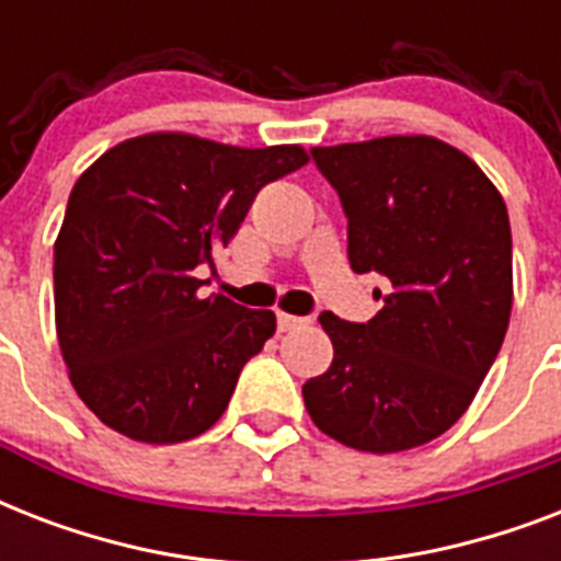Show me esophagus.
Returning <instances> with one entry per match:
<instances>
[{
  "label": "esophagus",
  "mask_w": 561,
  "mask_h": 561,
  "mask_svg": "<svg viewBox=\"0 0 561 561\" xmlns=\"http://www.w3.org/2000/svg\"><path fill=\"white\" fill-rule=\"evenodd\" d=\"M276 325H279V332H294V329H299V325H306V317L285 314V311H279V314H276Z\"/></svg>",
  "instance_id": "1"
}]
</instances>
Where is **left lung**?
<instances>
[{"mask_svg": "<svg viewBox=\"0 0 561 561\" xmlns=\"http://www.w3.org/2000/svg\"><path fill=\"white\" fill-rule=\"evenodd\" d=\"M350 218V264L390 290L369 323L320 314L332 367L302 383L311 422L355 451L396 454L469 410L513 311L506 203L471 157L436 136L314 148Z\"/></svg>", "mask_w": 561, "mask_h": 561, "instance_id": "8db88e82", "label": "left lung"}]
</instances>
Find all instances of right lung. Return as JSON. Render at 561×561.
Segmentation results:
<instances>
[{
    "label": "right lung",
    "instance_id": "obj_1",
    "mask_svg": "<svg viewBox=\"0 0 561 561\" xmlns=\"http://www.w3.org/2000/svg\"><path fill=\"white\" fill-rule=\"evenodd\" d=\"M302 145L238 148L142 134L83 171L55 241V325L81 401L127 439L209 431L276 332L271 308L201 297V264L238 232L259 188L302 169Z\"/></svg>",
    "mask_w": 561,
    "mask_h": 561
}]
</instances>
